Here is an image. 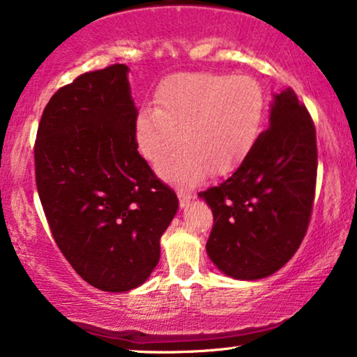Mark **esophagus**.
Listing matches in <instances>:
<instances>
[{
    "mask_svg": "<svg viewBox=\"0 0 357 357\" xmlns=\"http://www.w3.org/2000/svg\"><path fill=\"white\" fill-rule=\"evenodd\" d=\"M178 198H179V206H181V208H188V206H190V202H191L192 196L190 195V192L179 191V192H178Z\"/></svg>",
    "mask_w": 357,
    "mask_h": 357,
    "instance_id": "esophagus-1",
    "label": "esophagus"
}]
</instances>
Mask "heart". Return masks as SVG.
Listing matches in <instances>:
<instances>
[{"label": "heart", "instance_id": "1", "mask_svg": "<svg viewBox=\"0 0 357 357\" xmlns=\"http://www.w3.org/2000/svg\"><path fill=\"white\" fill-rule=\"evenodd\" d=\"M265 92L247 75L190 72L167 77L155 92V107L136 117V141L142 155L159 162L167 181L196 184L208 173L230 174L255 146L265 117Z\"/></svg>", "mask_w": 357, "mask_h": 357}]
</instances>
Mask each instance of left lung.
Here are the masks:
<instances>
[{
    "mask_svg": "<svg viewBox=\"0 0 357 357\" xmlns=\"http://www.w3.org/2000/svg\"><path fill=\"white\" fill-rule=\"evenodd\" d=\"M268 121L235 173L198 195L213 211L208 257L236 280H258L284 267L301 247L312 213V119L296 92L285 89L273 96Z\"/></svg>",
    "mask_w": 357,
    "mask_h": 357,
    "instance_id": "obj_1",
    "label": "left lung"
}]
</instances>
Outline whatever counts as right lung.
I'll use <instances>...</instances> for the list:
<instances>
[{"label":"right lung","mask_w":357,"mask_h":357,"mask_svg":"<svg viewBox=\"0 0 357 357\" xmlns=\"http://www.w3.org/2000/svg\"><path fill=\"white\" fill-rule=\"evenodd\" d=\"M124 63L53 93L35 142V176L60 252L105 292L142 285L161 255L178 196L139 154L137 109Z\"/></svg>","instance_id":"right-lung-1"}]
</instances>
